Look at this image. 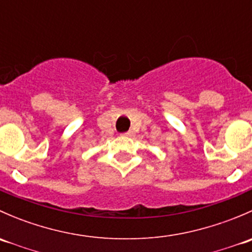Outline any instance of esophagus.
I'll return each instance as SVG.
<instances>
[{
	"label": "esophagus",
	"mask_w": 252,
	"mask_h": 252,
	"mask_svg": "<svg viewBox=\"0 0 252 252\" xmlns=\"http://www.w3.org/2000/svg\"><path fill=\"white\" fill-rule=\"evenodd\" d=\"M123 135H124V136H133V135H134V133H133V131L130 130V131H126V133H124Z\"/></svg>",
	"instance_id": "esophagus-1"
}]
</instances>
